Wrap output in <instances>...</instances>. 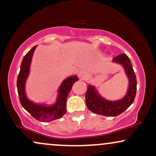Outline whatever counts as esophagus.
I'll return each instance as SVG.
<instances>
[{
  "label": "esophagus",
  "mask_w": 156,
  "mask_h": 156,
  "mask_svg": "<svg viewBox=\"0 0 156 156\" xmlns=\"http://www.w3.org/2000/svg\"><path fill=\"white\" fill-rule=\"evenodd\" d=\"M78 77H79L80 79L81 80H84L86 79V78L88 76V73L87 71H86L85 70H80L79 72H78Z\"/></svg>",
  "instance_id": "obj_1"
}]
</instances>
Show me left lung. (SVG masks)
<instances>
[{"label": "left lung", "mask_w": 156, "mask_h": 156, "mask_svg": "<svg viewBox=\"0 0 156 156\" xmlns=\"http://www.w3.org/2000/svg\"><path fill=\"white\" fill-rule=\"evenodd\" d=\"M114 63L123 67L125 74L129 80V85L125 96L117 101H109L100 95L96 87L88 85L86 94V103L90 112L99 115L107 117H116L133 103L137 90V80L132 66V62L126 54H120L112 60Z\"/></svg>", "instance_id": "left-lung-1"}]
</instances>
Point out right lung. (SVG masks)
<instances>
[{"instance_id": "1", "label": "right lung", "mask_w": 156, "mask_h": 156, "mask_svg": "<svg viewBox=\"0 0 156 156\" xmlns=\"http://www.w3.org/2000/svg\"><path fill=\"white\" fill-rule=\"evenodd\" d=\"M37 46H34L23 57L21 64L20 72L17 78V89L21 105L32 116L40 122H51L60 119L66 113V101L73 84L78 80L76 75L66 78L61 83L58 90L56 101L53 104H37L27 97L26 94V83L30 73L33 55Z\"/></svg>"}]
</instances>
